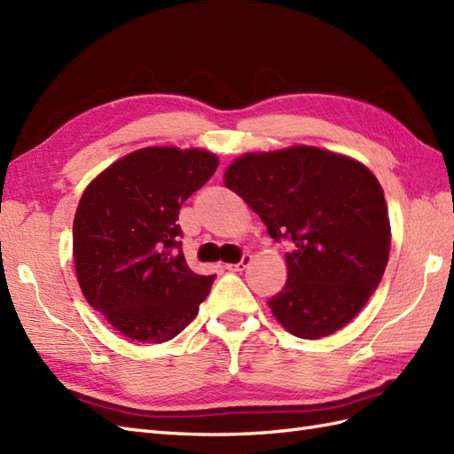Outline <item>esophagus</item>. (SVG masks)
<instances>
[{
	"mask_svg": "<svg viewBox=\"0 0 454 454\" xmlns=\"http://www.w3.org/2000/svg\"><path fill=\"white\" fill-rule=\"evenodd\" d=\"M249 262H251V254H243V259L239 262L226 264V270H230V272H241V270L247 269Z\"/></svg>",
	"mask_w": 454,
	"mask_h": 454,
	"instance_id": "1",
	"label": "esophagus"
}]
</instances>
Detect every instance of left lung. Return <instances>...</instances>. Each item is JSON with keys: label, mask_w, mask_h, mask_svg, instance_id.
<instances>
[{"label": "left lung", "mask_w": 454, "mask_h": 454, "mask_svg": "<svg viewBox=\"0 0 454 454\" xmlns=\"http://www.w3.org/2000/svg\"><path fill=\"white\" fill-rule=\"evenodd\" d=\"M226 188L287 238V280L269 301L274 318L303 340L351 322L389 261L391 226L374 174L356 159L312 145L257 151L231 160Z\"/></svg>", "instance_id": "obj_1"}]
</instances>
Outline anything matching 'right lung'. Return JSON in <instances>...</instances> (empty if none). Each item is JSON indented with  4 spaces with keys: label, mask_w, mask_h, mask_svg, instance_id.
<instances>
[{
    "label": "right lung",
    "mask_w": 454,
    "mask_h": 454,
    "mask_svg": "<svg viewBox=\"0 0 454 454\" xmlns=\"http://www.w3.org/2000/svg\"><path fill=\"white\" fill-rule=\"evenodd\" d=\"M218 167L207 149L144 147L88 184L74 215L80 289L124 338L168 341L197 317L215 276L195 274L182 253L178 213Z\"/></svg>",
    "instance_id": "obj_1"
}]
</instances>
